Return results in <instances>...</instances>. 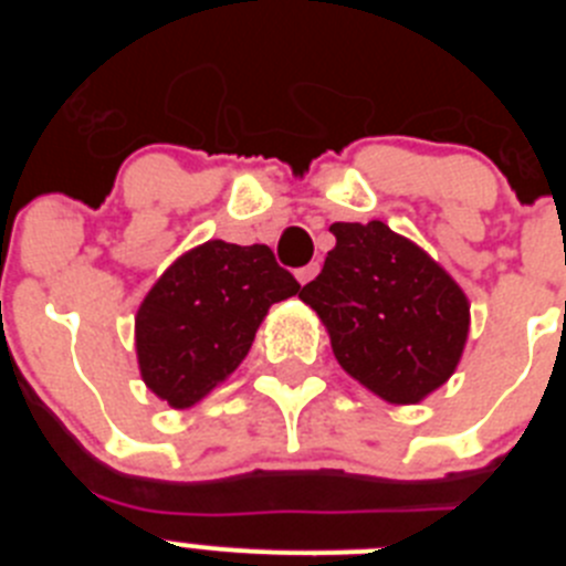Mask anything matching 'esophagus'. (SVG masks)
Instances as JSON below:
<instances>
[{"mask_svg": "<svg viewBox=\"0 0 566 566\" xmlns=\"http://www.w3.org/2000/svg\"><path fill=\"white\" fill-rule=\"evenodd\" d=\"M317 272H319V263H308V266H303V269H297V280H300V286H306L308 280H314L317 277Z\"/></svg>", "mask_w": 566, "mask_h": 566, "instance_id": "obj_1", "label": "esophagus"}]
</instances>
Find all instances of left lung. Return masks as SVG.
I'll return each mask as SVG.
<instances>
[{"mask_svg":"<svg viewBox=\"0 0 566 566\" xmlns=\"http://www.w3.org/2000/svg\"><path fill=\"white\" fill-rule=\"evenodd\" d=\"M337 247L300 300L317 312L348 377L417 405L457 371L470 303L431 254L388 223H332Z\"/></svg>","mask_w":566,"mask_h":566,"instance_id":"left-lung-1","label":"left lung"}]
</instances>
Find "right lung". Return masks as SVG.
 Masks as SVG:
<instances>
[{
  "label": "right lung",
  "instance_id": "right-lung-1",
  "mask_svg": "<svg viewBox=\"0 0 566 566\" xmlns=\"http://www.w3.org/2000/svg\"><path fill=\"white\" fill-rule=\"evenodd\" d=\"M300 294L263 243L207 240L155 280L135 314V354L144 385L184 411L243 363L269 308Z\"/></svg>",
  "mask_w": 566,
  "mask_h": 566
}]
</instances>
